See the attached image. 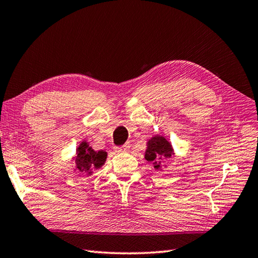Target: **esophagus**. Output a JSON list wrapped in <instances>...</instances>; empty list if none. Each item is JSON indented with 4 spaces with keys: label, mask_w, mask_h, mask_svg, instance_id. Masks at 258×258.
Here are the masks:
<instances>
[{
    "label": "esophagus",
    "mask_w": 258,
    "mask_h": 258,
    "mask_svg": "<svg viewBox=\"0 0 258 258\" xmlns=\"http://www.w3.org/2000/svg\"><path fill=\"white\" fill-rule=\"evenodd\" d=\"M128 150H130V144L128 143H126V144H124L122 146H116V147H115V152H117V153L127 152Z\"/></svg>",
    "instance_id": "obj_1"
}]
</instances>
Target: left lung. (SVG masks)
I'll use <instances>...</instances> for the list:
<instances>
[{"label":"left lung","instance_id":"1","mask_svg":"<svg viewBox=\"0 0 258 258\" xmlns=\"http://www.w3.org/2000/svg\"><path fill=\"white\" fill-rule=\"evenodd\" d=\"M172 146L162 136H155L149 141V146L145 152V160L153 162L154 168H160L162 158H167L172 156Z\"/></svg>","mask_w":258,"mask_h":258}]
</instances>
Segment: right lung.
<instances>
[{
    "instance_id": "right-lung-1",
    "label": "right lung",
    "mask_w": 258,
    "mask_h": 258,
    "mask_svg": "<svg viewBox=\"0 0 258 258\" xmlns=\"http://www.w3.org/2000/svg\"><path fill=\"white\" fill-rule=\"evenodd\" d=\"M76 154L78 155H76L75 163L78 171L81 173H87L89 175L94 168L101 167L106 160V152H95L86 144V142H83L79 146Z\"/></svg>"
}]
</instances>
